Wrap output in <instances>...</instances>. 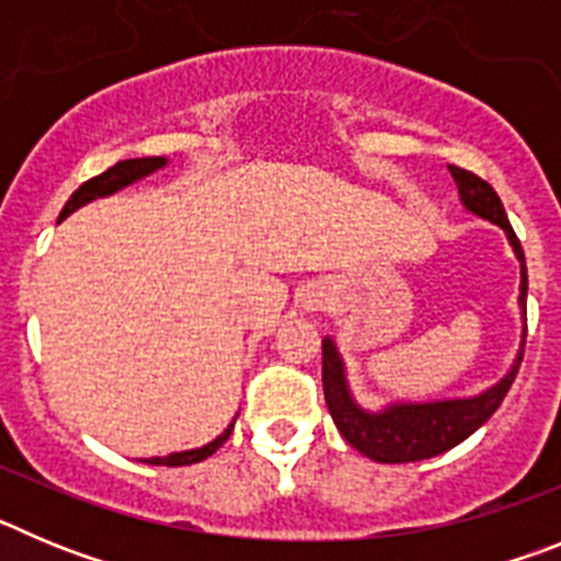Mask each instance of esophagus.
<instances>
[{
  "instance_id": "34e87169",
  "label": "esophagus",
  "mask_w": 561,
  "mask_h": 561,
  "mask_svg": "<svg viewBox=\"0 0 561 561\" xmlns=\"http://www.w3.org/2000/svg\"><path fill=\"white\" fill-rule=\"evenodd\" d=\"M323 304H325V300H323V295H317L314 300H309V306H311V309H323Z\"/></svg>"
}]
</instances>
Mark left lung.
Instances as JSON below:
<instances>
[{"label": "left lung", "mask_w": 561, "mask_h": 561, "mask_svg": "<svg viewBox=\"0 0 561 561\" xmlns=\"http://www.w3.org/2000/svg\"><path fill=\"white\" fill-rule=\"evenodd\" d=\"M455 185H458L460 202L466 210H472L480 219L494 221L503 227L514 252L523 266V280H519V309L525 320V295H528V272H525V252L519 247V238L514 232L512 221L505 216L503 202L494 193V187L478 173L463 171L458 165H449ZM528 331V325H523ZM525 336V334H523ZM525 345V340H523ZM523 362L519 351L514 368L503 379L489 388L485 393L472 396V399H449V401H430V404H393V408L381 410V413H368L362 410L348 393V381H345V368L336 354L334 340H323V393L329 413L334 419L336 430L342 438L348 440L351 447L359 449L365 458L379 460V463H413V460L435 458V455L447 453L458 447L485 421L492 419L494 410L503 404L505 393L512 388L514 376Z\"/></svg>", "instance_id": "left-lung-1"}]
</instances>
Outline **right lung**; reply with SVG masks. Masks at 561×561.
I'll list each match as a JSON object with an SVG mask.
<instances>
[{
    "label": "right lung",
    "instance_id": "add662e5",
    "mask_svg": "<svg viewBox=\"0 0 561 561\" xmlns=\"http://www.w3.org/2000/svg\"><path fill=\"white\" fill-rule=\"evenodd\" d=\"M162 165H165V157H142V160H123V162H117V165H112V168H108V171L98 173V176H92V180H89V182H83V185L78 187V191L72 193V196H69V202H67V205H64V210H61V216H58V221L67 219L69 213L78 210V207L87 205V202L98 199V196H108V193H114V191H121V187L131 185V182H137V180H142V176H148V173H153V171H157V168H162ZM232 424H236V421H232ZM232 424L225 430V433L219 435V438L210 440L207 447L187 449V453H173V455H165V458H148L146 463H153V466L199 463V460L210 458V455L216 453V449H219L227 438H230Z\"/></svg>",
    "mask_w": 561,
    "mask_h": 561
}]
</instances>
